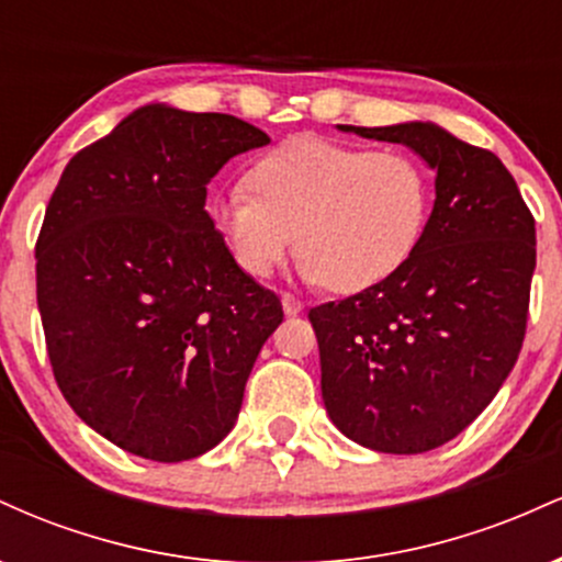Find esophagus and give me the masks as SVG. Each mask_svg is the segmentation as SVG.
I'll use <instances>...</instances> for the list:
<instances>
[{
	"label": "esophagus",
	"mask_w": 562,
	"mask_h": 562,
	"mask_svg": "<svg viewBox=\"0 0 562 562\" xmlns=\"http://www.w3.org/2000/svg\"><path fill=\"white\" fill-rule=\"evenodd\" d=\"M282 312H285L288 317H295V314L303 312V303L295 299V295L282 293Z\"/></svg>",
	"instance_id": "1"
}]
</instances>
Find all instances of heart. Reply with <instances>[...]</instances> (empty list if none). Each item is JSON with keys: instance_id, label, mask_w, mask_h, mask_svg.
<instances>
[{"instance_id": "1", "label": "heart", "mask_w": 562, "mask_h": 562, "mask_svg": "<svg viewBox=\"0 0 562 562\" xmlns=\"http://www.w3.org/2000/svg\"><path fill=\"white\" fill-rule=\"evenodd\" d=\"M214 200V224L237 267L269 277L295 235L301 274L333 293H362L415 256L430 214V179L406 153L293 137Z\"/></svg>"}]
</instances>
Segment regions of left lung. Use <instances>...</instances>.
Here are the masks:
<instances>
[{
    "label": "left lung",
    "instance_id": "8db88e82",
    "mask_svg": "<svg viewBox=\"0 0 562 562\" xmlns=\"http://www.w3.org/2000/svg\"><path fill=\"white\" fill-rule=\"evenodd\" d=\"M338 128L406 145L436 171L415 256L380 285L308 312L335 428L367 449L420 454L462 434L518 362L533 216L494 153L434 121Z\"/></svg>",
    "mask_w": 562,
    "mask_h": 562
}]
</instances>
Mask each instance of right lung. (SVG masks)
<instances>
[{
  "mask_svg": "<svg viewBox=\"0 0 562 562\" xmlns=\"http://www.w3.org/2000/svg\"><path fill=\"white\" fill-rule=\"evenodd\" d=\"M269 145L227 113L137 108L68 160L36 243L57 385L89 428L156 462L235 428L280 299L237 267L205 211L229 158Z\"/></svg>",
  "mask_w": 562,
  "mask_h": 562,
  "instance_id": "right-lung-1",
  "label": "right lung"
}]
</instances>
